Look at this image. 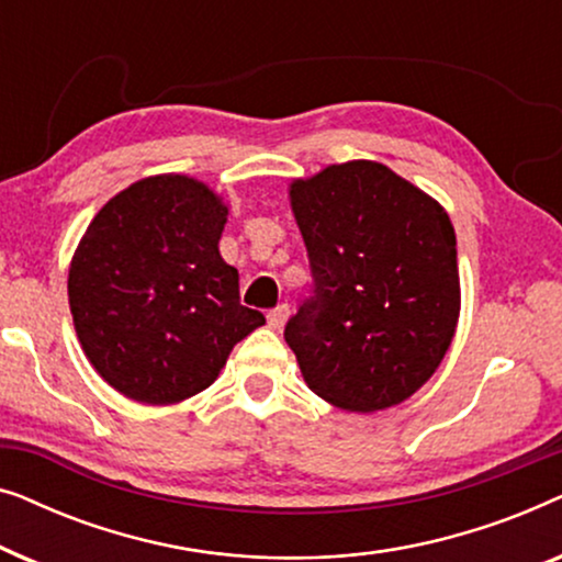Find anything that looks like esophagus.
Returning a JSON list of instances; mask_svg holds the SVG:
<instances>
[{
    "mask_svg": "<svg viewBox=\"0 0 562 562\" xmlns=\"http://www.w3.org/2000/svg\"><path fill=\"white\" fill-rule=\"evenodd\" d=\"M266 317H268V325H271L273 329H281V327H283V322H286V317H289V304H279V306H273V310L268 312Z\"/></svg>",
    "mask_w": 562,
    "mask_h": 562,
    "instance_id": "34e87169",
    "label": "esophagus"
}]
</instances>
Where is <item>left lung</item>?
I'll return each mask as SVG.
<instances>
[{
    "label": "left lung",
    "instance_id": "left-lung-1",
    "mask_svg": "<svg viewBox=\"0 0 562 562\" xmlns=\"http://www.w3.org/2000/svg\"><path fill=\"white\" fill-rule=\"evenodd\" d=\"M291 206L312 294L283 337L306 386L350 412L404 402L456 335L460 281L448 212L373 160L294 181Z\"/></svg>",
    "mask_w": 562,
    "mask_h": 562
}]
</instances>
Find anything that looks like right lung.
Returning a JSON list of instances; mask_svg holds the SVG:
<instances>
[{
	"label": "right lung",
	"instance_id": "obj_1",
	"mask_svg": "<svg viewBox=\"0 0 562 562\" xmlns=\"http://www.w3.org/2000/svg\"><path fill=\"white\" fill-rule=\"evenodd\" d=\"M227 206L189 176H150L110 199L68 271V304L97 373L135 402L212 386L229 350L266 322L240 304L220 256Z\"/></svg>",
	"mask_w": 562,
	"mask_h": 562
}]
</instances>
